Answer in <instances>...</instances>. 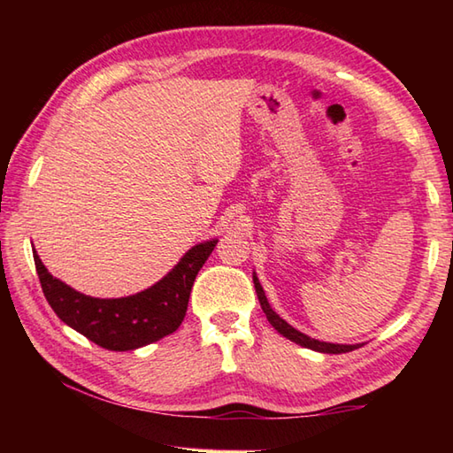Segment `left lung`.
<instances>
[{
    "mask_svg": "<svg viewBox=\"0 0 453 453\" xmlns=\"http://www.w3.org/2000/svg\"><path fill=\"white\" fill-rule=\"evenodd\" d=\"M253 284H255V290H257V296H258V302H261V307H263V311H265V315H266V319H268V323H271L274 329L280 333L282 336H286L288 341H292V342H296V344H300V346H303V349H310V350H315V352H323V354H342V352H352V350H356V349H360V342L358 344H336V342H325V341H317V339H311V336H307V334H303L302 331H297V329H294V326L288 323V321H284L280 315H278L273 307H271V303H268V300H266V296H265V290H263V286H261V282H258V278H257V273H253Z\"/></svg>",
    "mask_w": 453,
    "mask_h": 453,
    "instance_id": "left-lung-1",
    "label": "left lung"
}]
</instances>
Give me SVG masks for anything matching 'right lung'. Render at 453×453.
Wrapping results in <instances>:
<instances>
[{"label":"right lung","mask_w":453,"mask_h":453,"mask_svg":"<svg viewBox=\"0 0 453 453\" xmlns=\"http://www.w3.org/2000/svg\"><path fill=\"white\" fill-rule=\"evenodd\" d=\"M218 239H208L180 257V261L148 290L127 297H93L58 280L33 251L42 292L54 313L73 331L107 350L127 352L175 333L187 315L192 284L214 251Z\"/></svg>","instance_id":"obj_1"}]
</instances>
